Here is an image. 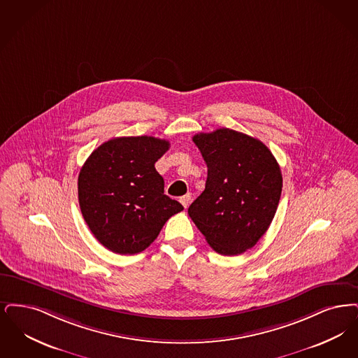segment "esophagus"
Returning <instances> with one entry per match:
<instances>
[{"label": "esophagus", "mask_w": 358, "mask_h": 358, "mask_svg": "<svg viewBox=\"0 0 358 358\" xmlns=\"http://www.w3.org/2000/svg\"><path fill=\"white\" fill-rule=\"evenodd\" d=\"M180 203L183 204V207L187 208L188 206H189V203H191V194H186V195H183L182 198H180Z\"/></svg>", "instance_id": "1"}]
</instances>
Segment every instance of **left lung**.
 I'll list each match as a JSON object with an SVG mask.
<instances>
[{
	"label": "left lung",
	"instance_id": "1",
	"mask_svg": "<svg viewBox=\"0 0 358 358\" xmlns=\"http://www.w3.org/2000/svg\"><path fill=\"white\" fill-rule=\"evenodd\" d=\"M192 140L208 171L206 188L188 207V215L217 252L239 255L257 245L275 215L280 164L261 140L229 128Z\"/></svg>",
	"mask_w": 358,
	"mask_h": 358
}]
</instances>
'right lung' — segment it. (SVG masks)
<instances>
[{"instance_id": "1", "label": "right lung", "mask_w": 358, "mask_h": 358, "mask_svg": "<svg viewBox=\"0 0 358 358\" xmlns=\"http://www.w3.org/2000/svg\"><path fill=\"white\" fill-rule=\"evenodd\" d=\"M170 141L154 136L115 138L97 147L78 173L81 214L94 238L116 254L147 249L183 206L164 195L157 159Z\"/></svg>"}]
</instances>
